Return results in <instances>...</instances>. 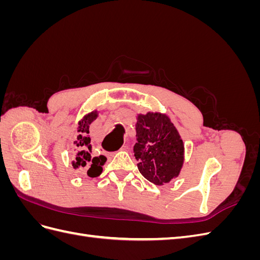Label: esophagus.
Instances as JSON below:
<instances>
[{"label": "esophagus", "mask_w": 260, "mask_h": 260, "mask_svg": "<svg viewBox=\"0 0 260 260\" xmlns=\"http://www.w3.org/2000/svg\"><path fill=\"white\" fill-rule=\"evenodd\" d=\"M125 148H127V147H125V146H122V147L120 148V151H124V149H125Z\"/></svg>", "instance_id": "1"}]
</instances>
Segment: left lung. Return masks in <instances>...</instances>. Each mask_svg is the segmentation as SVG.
I'll return each mask as SVG.
<instances>
[{
  "label": "left lung",
  "instance_id": "left-lung-1",
  "mask_svg": "<svg viewBox=\"0 0 260 260\" xmlns=\"http://www.w3.org/2000/svg\"><path fill=\"white\" fill-rule=\"evenodd\" d=\"M137 143L133 147L138 169L145 179L164 185L177 178L184 161V145L166 114L138 115Z\"/></svg>",
  "mask_w": 260,
  "mask_h": 260
}]
</instances>
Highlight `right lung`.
<instances>
[{
    "instance_id": "right-lung-1",
    "label": "right lung",
    "mask_w": 260,
    "mask_h": 260,
    "mask_svg": "<svg viewBox=\"0 0 260 260\" xmlns=\"http://www.w3.org/2000/svg\"><path fill=\"white\" fill-rule=\"evenodd\" d=\"M98 118V112L93 111L86 114L78 123V136L74 142L75 148V160L73 161V167L75 169H85L89 177H99L102 174V166L106 161L104 155L96 156L93 153L91 145V139L89 137L90 124Z\"/></svg>"
}]
</instances>
